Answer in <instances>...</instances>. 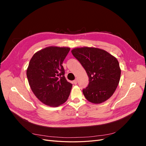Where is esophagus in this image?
I'll use <instances>...</instances> for the list:
<instances>
[{
  "label": "esophagus",
  "mask_w": 146,
  "mask_h": 146,
  "mask_svg": "<svg viewBox=\"0 0 146 146\" xmlns=\"http://www.w3.org/2000/svg\"><path fill=\"white\" fill-rule=\"evenodd\" d=\"M73 83L75 84V85H76V84L77 83V79H76V80H74L73 81Z\"/></svg>",
  "instance_id": "esophagus-1"
}]
</instances>
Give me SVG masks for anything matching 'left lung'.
Instances as JSON below:
<instances>
[{
  "label": "left lung",
  "instance_id": "obj_1",
  "mask_svg": "<svg viewBox=\"0 0 146 146\" xmlns=\"http://www.w3.org/2000/svg\"><path fill=\"white\" fill-rule=\"evenodd\" d=\"M72 55L85 69L89 84L83 90L85 98L92 104H101L110 99L120 80L121 70L116 58L96 47H78Z\"/></svg>",
  "mask_w": 146,
  "mask_h": 146
}]
</instances>
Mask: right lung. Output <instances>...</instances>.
Masks as SVG:
<instances>
[{"label": "right lung", "mask_w": 146, "mask_h": 146, "mask_svg": "<svg viewBox=\"0 0 146 146\" xmlns=\"http://www.w3.org/2000/svg\"><path fill=\"white\" fill-rule=\"evenodd\" d=\"M69 47L49 46L35 53L27 69L31 90L42 103L58 107L68 100L72 85L64 77L63 62Z\"/></svg>", "instance_id": "add662e5"}]
</instances>
